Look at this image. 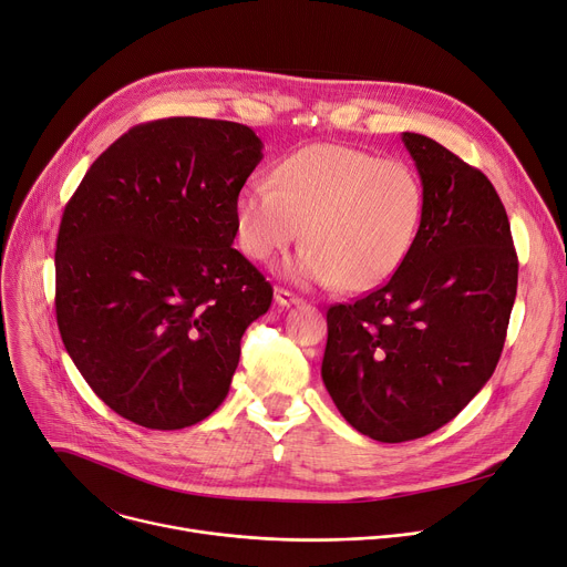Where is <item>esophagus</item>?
<instances>
[{"label":"esophagus","instance_id":"1","mask_svg":"<svg viewBox=\"0 0 567 567\" xmlns=\"http://www.w3.org/2000/svg\"><path fill=\"white\" fill-rule=\"evenodd\" d=\"M276 303L282 306V308H291V306H301L303 299H301V296L291 293V291L285 289V287H276Z\"/></svg>","mask_w":567,"mask_h":567}]
</instances>
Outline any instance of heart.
I'll return each mask as SVG.
<instances>
[{
	"label": "heart",
	"instance_id": "1",
	"mask_svg": "<svg viewBox=\"0 0 567 567\" xmlns=\"http://www.w3.org/2000/svg\"><path fill=\"white\" fill-rule=\"evenodd\" d=\"M425 193L404 161L377 158L344 144H310L250 182L234 204L236 238L255 261H268L301 236L308 244L289 274L342 291L389 280L419 234Z\"/></svg>",
	"mask_w": 567,
	"mask_h": 567
}]
</instances>
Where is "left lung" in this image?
Wrapping results in <instances>:
<instances>
[{
    "label": "left lung",
    "mask_w": 567,
    "mask_h": 567,
    "mask_svg": "<svg viewBox=\"0 0 567 567\" xmlns=\"http://www.w3.org/2000/svg\"><path fill=\"white\" fill-rule=\"evenodd\" d=\"M402 142L425 193L419 234L389 282L329 308L321 363L344 421L381 443L432 434L489 381L519 271L489 178L425 135Z\"/></svg>",
    "instance_id": "left-lung-1"
}]
</instances>
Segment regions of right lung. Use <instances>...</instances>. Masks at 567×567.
Returning <instances> with one entry per match:
<instances>
[{
    "label": "right lung",
    "instance_id": "right-lung-1",
    "mask_svg": "<svg viewBox=\"0 0 567 567\" xmlns=\"http://www.w3.org/2000/svg\"><path fill=\"white\" fill-rule=\"evenodd\" d=\"M261 161L244 124L169 116L133 126L86 169L54 250L56 326L122 419L182 430L227 398L274 287L231 248L234 204Z\"/></svg>",
    "mask_w": 567,
    "mask_h": 567
}]
</instances>
